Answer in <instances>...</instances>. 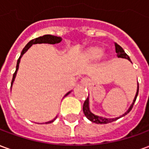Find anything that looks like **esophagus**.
I'll return each instance as SVG.
<instances>
[{
	"instance_id": "esophagus-1",
	"label": "esophagus",
	"mask_w": 149,
	"mask_h": 149,
	"mask_svg": "<svg viewBox=\"0 0 149 149\" xmlns=\"http://www.w3.org/2000/svg\"><path fill=\"white\" fill-rule=\"evenodd\" d=\"M86 82H87L86 79H83V80H82V83H83V84H85Z\"/></svg>"
}]
</instances>
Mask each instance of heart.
<instances>
[{"label":"heart","mask_w":149,"mask_h":149,"mask_svg":"<svg viewBox=\"0 0 149 149\" xmlns=\"http://www.w3.org/2000/svg\"><path fill=\"white\" fill-rule=\"evenodd\" d=\"M102 49L100 48H91L87 51L86 55L87 57L93 61H96L100 58L102 55Z\"/></svg>","instance_id":"obj_1"}]
</instances>
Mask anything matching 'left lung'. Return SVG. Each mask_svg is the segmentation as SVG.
Listing matches in <instances>:
<instances>
[{
    "label": "left lung",
    "mask_w": 149,
    "mask_h": 149,
    "mask_svg": "<svg viewBox=\"0 0 149 149\" xmlns=\"http://www.w3.org/2000/svg\"><path fill=\"white\" fill-rule=\"evenodd\" d=\"M115 48H116V52L117 53V56L118 57H121V58H125V59H128L129 61H131V60L129 58V56H128L125 52L124 51V49H122L120 46L117 45L116 43H115ZM138 92H139V84L137 85V91H136V96H135L134 100H133V102L131 104V106L129 107V109L127 110V112H125V114H123L122 116H120V117H116V118H112V119H109V118H105V117H102V116H98L97 115H94L93 112H91L90 109H89V101H88V98L85 100L84 103V105H83V112H84V115L85 116L87 117L89 120H91L92 122H93V123H96V124H108V123H111L112 121H115L117 119L120 118L122 116H124L126 114H128V112H130L132 109V107H133V104H134L135 101L136 100V97H137L138 95Z\"/></svg>",
    "instance_id": "8db88e82"
}]
</instances>
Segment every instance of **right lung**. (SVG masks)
Returning a JSON list of instances; mask_svg holds the SVG:
<instances>
[{"label":"right lung","instance_id":"add662e5","mask_svg":"<svg viewBox=\"0 0 149 149\" xmlns=\"http://www.w3.org/2000/svg\"><path fill=\"white\" fill-rule=\"evenodd\" d=\"M62 40V38L60 37H56V36H52V35H44L42 37H37L36 39H33L30 40L29 42L28 43L27 45H25L23 50H22V52L21 53V56H20V57L17 60V67H16V71H15L14 74L13 76V80H12V83H11V87L13 84V81L15 80V77H16V75H17V72L18 68H19V64H20V61H21V58L22 57V56L24 55V53H25V52L27 51L28 49L30 48L31 46L33 45H35V44H50V45H55V44H58ZM71 92H68V93L65 94V97H66L67 95L70 93ZM56 118V116L55 118L52 120H50V121L46 122L45 124H49V123H52V122L54 121Z\"/></svg>","mask_w":149,"mask_h":149}]
</instances>
